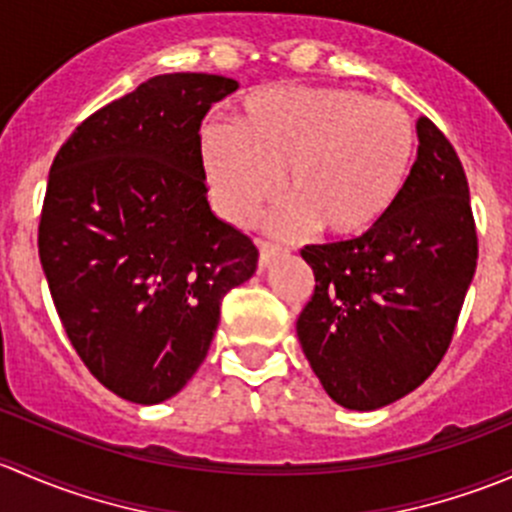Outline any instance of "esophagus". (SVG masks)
<instances>
[{
    "label": "esophagus",
    "mask_w": 512,
    "mask_h": 512,
    "mask_svg": "<svg viewBox=\"0 0 512 512\" xmlns=\"http://www.w3.org/2000/svg\"><path fill=\"white\" fill-rule=\"evenodd\" d=\"M277 257H280V247H275V245H270V242L260 240V267H262V270H265V267H270L272 262L277 260Z\"/></svg>",
    "instance_id": "1"
}]
</instances>
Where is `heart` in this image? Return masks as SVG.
Returning <instances> with one entry per match:
<instances>
[{
    "instance_id": "heart-1",
    "label": "heart",
    "mask_w": 512,
    "mask_h": 512,
    "mask_svg": "<svg viewBox=\"0 0 512 512\" xmlns=\"http://www.w3.org/2000/svg\"><path fill=\"white\" fill-rule=\"evenodd\" d=\"M200 163L215 208L247 225L282 190V232L314 225L359 240L394 210L409 183L416 126L404 108L349 89L277 86L247 96L235 128L205 123Z\"/></svg>"
}]
</instances>
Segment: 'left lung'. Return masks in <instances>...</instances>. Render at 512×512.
Wrapping results in <instances>:
<instances>
[{"instance_id": "left-lung-1", "label": "left lung", "mask_w": 512, "mask_h": 512, "mask_svg": "<svg viewBox=\"0 0 512 512\" xmlns=\"http://www.w3.org/2000/svg\"><path fill=\"white\" fill-rule=\"evenodd\" d=\"M418 156L399 203L359 240L307 245L314 294L297 337L339 406L374 411L411 394L448 352L478 262L466 170L418 118Z\"/></svg>"}]
</instances>
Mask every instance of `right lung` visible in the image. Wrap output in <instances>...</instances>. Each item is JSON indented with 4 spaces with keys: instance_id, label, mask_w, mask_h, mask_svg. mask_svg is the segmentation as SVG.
Segmentation results:
<instances>
[{
    "instance_id": "right-lung-1",
    "label": "right lung",
    "mask_w": 512,
    "mask_h": 512,
    "mask_svg": "<svg viewBox=\"0 0 512 512\" xmlns=\"http://www.w3.org/2000/svg\"><path fill=\"white\" fill-rule=\"evenodd\" d=\"M237 91L215 74L153 76L86 118L51 163L39 260L71 347L121 399L160 404L208 354L220 304L257 247L210 210L200 123Z\"/></svg>"
}]
</instances>
